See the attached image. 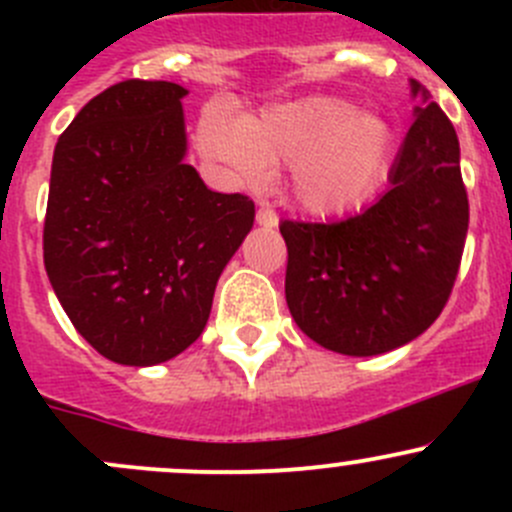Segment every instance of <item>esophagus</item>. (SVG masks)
I'll return each mask as SVG.
<instances>
[{"mask_svg":"<svg viewBox=\"0 0 512 512\" xmlns=\"http://www.w3.org/2000/svg\"><path fill=\"white\" fill-rule=\"evenodd\" d=\"M257 223H260L262 227H277V223H280V215L275 213V208L272 205H260V210H257Z\"/></svg>","mask_w":512,"mask_h":512,"instance_id":"34e87169","label":"esophagus"}]
</instances>
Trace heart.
Segmentation results:
<instances>
[{"mask_svg": "<svg viewBox=\"0 0 512 512\" xmlns=\"http://www.w3.org/2000/svg\"><path fill=\"white\" fill-rule=\"evenodd\" d=\"M200 151L245 185H260L275 165H292V195L319 215L354 208L386 173L394 133L384 118L359 113L337 96L275 103L250 118L210 108L198 126Z\"/></svg>", "mask_w": 512, "mask_h": 512, "instance_id": "heart-1", "label": "heart"}]
</instances>
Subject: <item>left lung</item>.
<instances>
[{
	"label": "left lung",
	"instance_id": "1",
	"mask_svg": "<svg viewBox=\"0 0 512 512\" xmlns=\"http://www.w3.org/2000/svg\"><path fill=\"white\" fill-rule=\"evenodd\" d=\"M416 121L391 188L337 223L282 220L289 312L332 352L374 356L426 332L451 297L468 232V193L453 123L418 81Z\"/></svg>",
	"mask_w": 512,
	"mask_h": 512
}]
</instances>
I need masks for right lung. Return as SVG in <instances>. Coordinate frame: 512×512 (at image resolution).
<instances>
[{
	"label": "right lung",
	"mask_w": 512,
	"mask_h": 512,
	"mask_svg": "<svg viewBox=\"0 0 512 512\" xmlns=\"http://www.w3.org/2000/svg\"><path fill=\"white\" fill-rule=\"evenodd\" d=\"M185 94L170 81L113 84L56 143L46 275L76 332L116 364H160L200 337L255 223L247 195L213 193L183 163Z\"/></svg>",
	"instance_id": "1"
}]
</instances>
